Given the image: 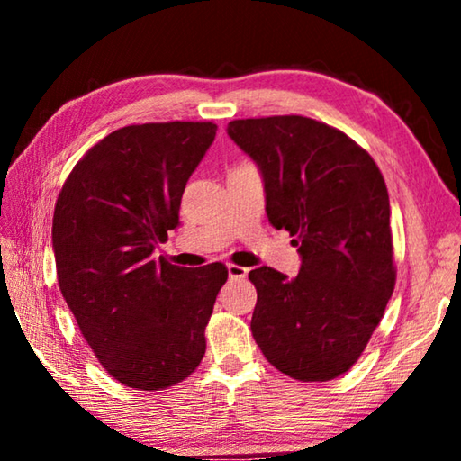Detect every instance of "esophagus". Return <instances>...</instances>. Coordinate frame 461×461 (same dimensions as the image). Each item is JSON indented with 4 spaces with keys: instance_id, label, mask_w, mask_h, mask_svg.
Returning a JSON list of instances; mask_svg holds the SVG:
<instances>
[{
    "instance_id": "34e87169",
    "label": "esophagus",
    "mask_w": 461,
    "mask_h": 461,
    "mask_svg": "<svg viewBox=\"0 0 461 461\" xmlns=\"http://www.w3.org/2000/svg\"><path fill=\"white\" fill-rule=\"evenodd\" d=\"M248 275V268L238 267V264H228V276L230 278H244Z\"/></svg>"
}]
</instances>
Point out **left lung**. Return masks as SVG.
Here are the masks:
<instances>
[{
  "label": "left lung",
  "mask_w": 461,
  "mask_h": 461,
  "mask_svg": "<svg viewBox=\"0 0 461 461\" xmlns=\"http://www.w3.org/2000/svg\"><path fill=\"white\" fill-rule=\"evenodd\" d=\"M228 136L256 162L268 221L301 256L294 278L249 270L254 339L286 376L331 380L360 357L394 291L384 178L352 138L303 115L233 120Z\"/></svg>",
  "instance_id": "left-lung-1"
}]
</instances>
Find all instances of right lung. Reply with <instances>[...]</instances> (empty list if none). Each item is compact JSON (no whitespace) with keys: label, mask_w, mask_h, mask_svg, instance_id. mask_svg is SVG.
<instances>
[{"label":"right lung","mask_w":461,"mask_h":461,"mask_svg":"<svg viewBox=\"0 0 461 461\" xmlns=\"http://www.w3.org/2000/svg\"><path fill=\"white\" fill-rule=\"evenodd\" d=\"M212 122L112 131L77 162L52 217L60 293L101 366L122 384L160 390L205 356V327L228 268L152 260L189 176L213 144Z\"/></svg>","instance_id":"right-lung-1"}]
</instances>
